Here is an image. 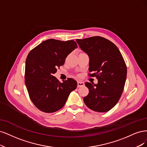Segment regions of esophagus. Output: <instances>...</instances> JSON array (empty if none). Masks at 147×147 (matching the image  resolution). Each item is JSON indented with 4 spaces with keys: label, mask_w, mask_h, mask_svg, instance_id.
Listing matches in <instances>:
<instances>
[{
    "label": "esophagus",
    "mask_w": 147,
    "mask_h": 147,
    "mask_svg": "<svg viewBox=\"0 0 147 147\" xmlns=\"http://www.w3.org/2000/svg\"><path fill=\"white\" fill-rule=\"evenodd\" d=\"M84 83L83 82H80V81H78V87H83L84 86Z\"/></svg>",
    "instance_id": "1"
}]
</instances>
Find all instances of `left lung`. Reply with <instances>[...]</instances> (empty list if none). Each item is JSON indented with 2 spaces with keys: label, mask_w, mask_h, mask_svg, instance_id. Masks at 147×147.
<instances>
[{
  "label": "left lung",
  "mask_w": 147,
  "mask_h": 147,
  "mask_svg": "<svg viewBox=\"0 0 147 147\" xmlns=\"http://www.w3.org/2000/svg\"><path fill=\"white\" fill-rule=\"evenodd\" d=\"M80 48L89 57L90 76H95L98 84L86 82L88 95L84 98L86 105L93 111H110L119 101L123 91L127 68L117 47L105 38L92 36L76 39Z\"/></svg>",
  "instance_id": "obj_1"
}]
</instances>
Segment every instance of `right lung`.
I'll use <instances>...</instances> for the list:
<instances>
[{
	"label": "right lung",
	"mask_w": 147,
	"mask_h": 147,
	"mask_svg": "<svg viewBox=\"0 0 147 147\" xmlns=\"http://www.w3.org/2000/svg\"><path fill=\"white\" fill-rule=\"evenodd\" d=\"M78 48L73 40L49 39L30 51L26 60L25 84L34 105L42 112L53 113L62 108L77 82L68 78L60 82L54 76L57 68Z\"/></svg>",
	"instance_id": "right-lung-1"
}]
</instances>
